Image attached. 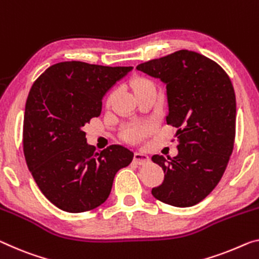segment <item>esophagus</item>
Returning <instances> with one entry per match:
<instances>
[{"label": "esophagus", "mask_w": 259, "mask_h": 259, "mask_svg": "<svg viewBox=\"0 0 259 259\" xmlns=\"http://www.w3.org/2000/svg\"><path fill=\"white\" fill-rule=\"evenodd\" d=\"M133 161L135 164H139V165H143V164H147V163L149 162V157L148 155L143 154V153H135L134 154V158Z\"/></svg>", "instance_id": "34e87169"}]
</instances>
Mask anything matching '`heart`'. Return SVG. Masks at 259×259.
Returning a JSON list of instances; mask_svg holds the SVG:
<instances>
[{
  "instance_id": "1",
  "label": "heart",
  "mask_w": 259,
  "mask_h": 259,
  "mask_svg": "<svg viewBox=\"0 0 259 259\" xmlns=\"http://www.w3.org/2000/svg\"><path fill=\"white\" fill-rule=\"evenodd\" d=\"M147 83H150V82L143 78H138L134 81V88L137 89L139 87L147 84ZM149 131H150V126L147 124H132L127 126L124 130L122 137H124L125 140L130 142H139L149 133Z\"/></svg>"
}]
</instances>
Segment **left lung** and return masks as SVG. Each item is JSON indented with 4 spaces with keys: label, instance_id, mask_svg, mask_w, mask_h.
Instances as JSON below:
<instances>
[{
    "label": "left lung",
    "instance_id": "8db88e82",
    "mask_svg": "<svg viewBox=\"0 0 259 259\" xmlns=\"http://www.w3.org/2000/svg\"><path fill=\"white\" fill-rule=\"evenodd\" d=\"M166 85V124L176 127L178 155H154L164 181L152 190L176 207L200 202L220 182L235 140L236 98L226 71L197 52L181 50L137 67Z\"/></svg>",
    "mask_w": 259,
    "mask_h": 259
}]
</instances>
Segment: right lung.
I'll list each match as a JSON object with an SVG mask.
<instances>
[{
    "mask_svg": "<svg viewBox=\"0 0 259 259\" xmlns=\"http://www.w3.org/2000/svg\"><path fill=\"white\" fill-rule=\"evenodd\" d=\"M132 69L65 61L34 81L24 113V156L38 188L58 208L81 213L98 207L118 170L132 162L133 152L120 145L96 152L83 131L101 114L107 91Z\"/></svg>",
    "mask_w": 259,
    "mask_h": 259,
    "instance_id": "add662e5",
    "label": "right lung"
}]
</instances>
